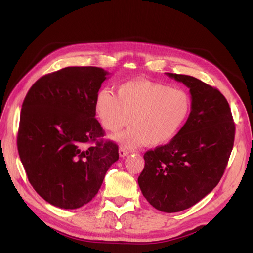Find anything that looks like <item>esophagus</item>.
<instances>
[{"label":"esophagus","mask_w":253,"mask_h":253,"mask_svg":"<svg viewBox=\"0 0 253 253\" xmlns=\"http://www.w3.org/2000/svg\"><path fill=\"white\" fill-rule=\"evenodd\" d=\"M127 155H128V152H127L126 150L122 149V148L119 149V156H120V157H126V156H127Z\"/></svg>","instance_id":"1"}]
</instances>
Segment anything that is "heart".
Listing matches in <instances>:
<instances>
[{"label":"heart","instance_id":"heart-1","mask_svg":"<svg viewBox=\"0 0 253 253\" xmlns=\"http://www.w3.org/2000/svg\"><path fill=\"white\" fill-rule=\"evenodd\" d=\"M95 108L106 131L117 132L132 120L134 126L114 136L124 147H159L174 139L186 125L192 99L183 89L139 79L121 84L118 96L106 88L99 90Z\"/></svg>","mask_w":253,"mask_h":253}]
</instances>
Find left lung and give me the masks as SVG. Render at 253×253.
<instances>
[{"mask_svg": "<svg viewBox=\"0 0 253 253\" xmlns=\"http://www.w3.org/2000/svg\"><path fill=\"white\" fill-rule=\"evenodd\" d=\"M166 75L190 89L192 110L174 139L145 152L138 185L155 209L173 213L192 207L216 187L233 148L235 126L218 89L191 76Z\"/></svg>", "mask_w": 253, "mask_h": 253, "instance_id": "obj_1", "label": "left lung"}]
</instances>
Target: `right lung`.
Masks as SVG:
<instances>
[{
    "label": "right lung",
    "instance_id": "obj_1",
    "mask_svg": "<svg viewBox=\"0 0 253 253\" xmlns=\"http://www.w3.org/2000/svg\"><path fill=\"white\" fill-rule=\"evenodd\" d=\"M109 75L94 66L62 68L38 80L22 104V165L36 192L61 209L93 200L119 158L118 145L100 139L104 132L95 118L96 96Z\"/></svg>",
    "mask_w": 253,
    "mask_h": 253
}]
</instances>
